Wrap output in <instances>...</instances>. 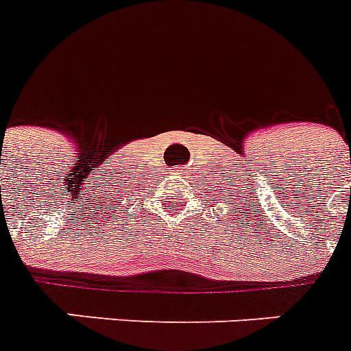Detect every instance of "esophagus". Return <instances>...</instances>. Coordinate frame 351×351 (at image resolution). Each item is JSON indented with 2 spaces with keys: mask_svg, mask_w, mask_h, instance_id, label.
Wrapping results in <instances>:
<instances>
[{
  "mask_svg": "<svg viewBox=\"0 0 351 351\" xmlns=\"http://www.w3.org/2000/svg\"><path fill=\"white\" fill-rule=\"evenodd\" d=\"M173 178H184V176H182V173H175V176H173Z\"/></svg>",
  "mask_w": 351,
  "mask_h": 351,
  "instance_id": "1",
  "label": "esophagus"
}]
</instances>
